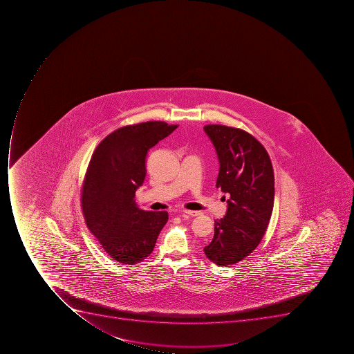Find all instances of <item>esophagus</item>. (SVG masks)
Instances as JSON below:
<instances>
[{
    "instance_id": "1",
    "label": "esophagus",
    "mask_w": 354,
    "mask_h": 354,
    "mask_svg": "<svg viewBox=\"0 0 354 354\" xmlns=\"http://www.w3.org/2000/svg\"><path fill=\"white\" fill-rule=\"evenodd\" d=\"M185 214H188V216H192V217H196V216H199L201 212H195V210H183Z\"/></svg>"
}]
</instances>
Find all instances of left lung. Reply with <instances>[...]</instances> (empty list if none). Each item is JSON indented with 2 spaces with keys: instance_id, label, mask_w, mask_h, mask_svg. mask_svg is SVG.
Returning a JSON list of instances; mask_svg holds the SVG:
<instances>
[{
  "instance_id": "1",
  "label": "left lung",
  "mask_w": 354,
  "mask_h": 354,
  "mask_svg": "<svg viewBox=\"0 0 354 354\" xmlns=\"http://www.w3.org/2000/svg\"><path fill=\"white\" fill-rule=\"evenodd\" d=\"M203 131L219 159L216 187L229 195L225 216L214 220V238L203 251L210 261L227 267L245 259L265 236L274 176L266 148L252 135L223 125H206Z\"/></svg>"
}]
</instances>
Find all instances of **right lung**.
Here are the masks:
<instances>
[{
  "instance_id": "right-lung-1",
  "label": "right lung",
  "mask_w": 354,
  "mask_h": 354,
  "mask_svg": "<svg viewBox=\"0 0 354 354\" xmlns=\"http://www.w3.org/2000/svg\"><path fill=\"white\" fill-rule=\"evenodd\" d=\"M178 126L146 122L124 126L106 136L93 153L82 189L85 223L106 254L136 265L153 252L167 212H145L135 192L146 177V156Z\"/></svg>"
}]
</instances>
